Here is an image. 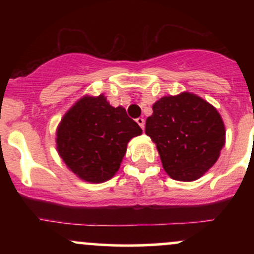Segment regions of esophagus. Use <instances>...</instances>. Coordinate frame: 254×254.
I'll list each match as a JSON object with an SVG mask.
<instances>
[{"instance_id":"34e87169","label":"esophagus","mask_w":254,"mask_h":254,"mask_svg":"<svg viewBox=\"0 0 254 254\" xmlns=\"http://www.w3.org/2000/svg\"><path fill=\"white\" fill-rule=\"evenodd\" d=\"M136 122H137V124H138L139 127H141V129L143 130V129H144V124H145V123H144V119L139 117V118H137V119H136Z\"/></svg>"}]
</instances>
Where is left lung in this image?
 <instances>
[{"label": "left lung", "instance_id": "obj_1", "mask_svg": "<svg viewBox=\"0 0 254 254\" xmlns=\"http://www.w3.org/2000/svg\"><path fill=\"white\" fill-rule=\"evenodd\" d=\"M145 133L156 143L166 173L182 182H193L212 167L226 138L216 109L190 93L156 101Z\"/></svg>", "mask_w": 254, "mask_h": 254}]
</instances>
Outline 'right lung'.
I'll return each mask as SVG.
<instances>
[{"mask_svg": "<svg viewBox=\"0 0 254 254\" xmlns=\"http://www.w3.org/2000/svg\"><path fill=\"white\" fill-rule=\"evenodd\" d=\"M141 133L123 107H112L104 95L84 97L61 122L57 150L81 179L103 183L118 171L127 142Z\"/></svg>", "mask_w": 254, "mask_h": 254, "instance_id": "add662e5", "label": "right lung"}]
</instances>
